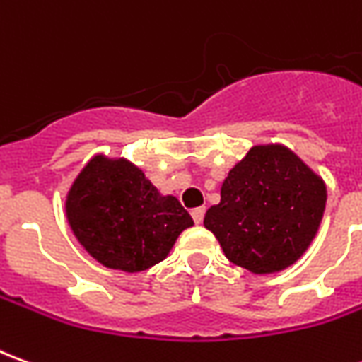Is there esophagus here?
I'll return each instance as SVG.
<instances>
[{"label": "esophagus", "instance_id": "34e87169", "mask_svg": "<svg viewBox=\"0 0 362 362\" xmlns=\"http://www.w3.org/2000/svg\"><path fill=\"white\" fill-rule=\"evenodd\" d=\"M204 215H205V207H196V209H192V217L196 221L197 225L204 221Z\"/></svg>", "mask_w": 362, "mask_h": 362}]
</instances>
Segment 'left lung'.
Wrapping results in <instances>:
<instances>
[{"label":"left lung","instance_id":"left-lung-1","mask_svg":"<svg viewBox=\"0 0 362 362\" xmlns=\"http://www.w3.org/2000/svg\"><path fill=\"white\" fill-rule=\"evenodd\" d=\"M326 197L324 180L285 145H254L230 168L204 225L235 266L277 273L308 250Z\"/></svg>","mask_w":362,"mask_h":362}]
</instances>
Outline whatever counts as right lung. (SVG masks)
I'll return each instance as SVG.
<instances>
[{"mask_svg":"<svg viewBox=\"0 0 362 362\" xmlns=\"http://www.w3.org/2000/svg\"><path fill=\"white\" fill-rule=\"evenodd\" d=\"M67 223L90 256L110 269L137 273L168 256L194 225L174 196H163L127 158L95 155L66 196Z\"/></svg>","mask_w":362,"mask_h":362,"instance_id":"obj_1","label":"right lung"}]
</instances>
